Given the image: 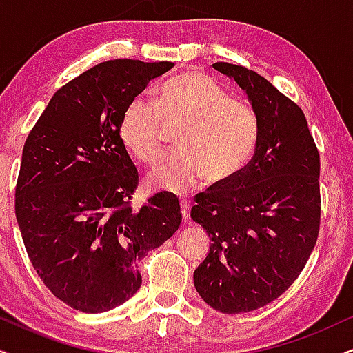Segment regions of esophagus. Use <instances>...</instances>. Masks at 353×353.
I'll use <instances>...</instances> for the list:
<instances>
[{
    "label": "esophagus",
    "mask_w": 353,
    "mask_h": 353,
    "mask_svg": "<svg viewBox=\"0 0 353 353\" xmlns=\"http://www.w3.org/2000/svg\"><path fill=\"white\" fill-rule=\"evenodd\" d=\"M181 213H182V218H184V221L189 220L190 216V202L189 200H181Z\"/></svg>",
    "instance_id": "esophagus-1"
}]
</instances>
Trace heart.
I'll list each match as a JSON object with an SVG mask.
<instances>
[{"mask_svg":"<svg viewBox=\"0 0 353 353\" xmlns=\"http://www.w3.org/2000/svg\"><path fill=\"white\" fill-rule=\"evenodd\" d=\"M163 122L181 125L174 151L163 156L150 172L156 189L174 194L205 181L225 184L252 158L259 138V120L246 102L233 99L215 79L185 71L154 92V104L137 97L125 107L119 135L141 163H153L161 151Z\"/></svg>","mask_w":353,"mask_h":353,"instance_id":"b5f03b06","label":"heart"}]
</instances>
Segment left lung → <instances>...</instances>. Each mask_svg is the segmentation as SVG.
<instances>
[{
	"label": "left lung",
	"mask_w": 353,
	"mask_h": 353,
	"mask_svg": "<svg viewBox=\"0 0 353 353\" xmlns=\"http://www.w3.org/2000/svg\"><path fill=\"white\" fill-rule=\"evenodd\" d=\"M213 68L246 92L259 120L252 159L197 197L192 220L210 251L194 272L202 300L225 314L269 305L296 280L319 233V153L303 110L244 66Z\"/></svg>",
	"instance_id": "1"
}]
</instances>
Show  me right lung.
<instances>
[{
	"label": "right lung",
	"instance_id": "add662e5",
	"mask_svg": "<svg viewBox=\"0 0 353 353\" xmlns=\"http://www.w3.org/2000/svg\"><path fill=\"white\" fill-rule=\"evenodd\" d=\"M171 61L110 60L53 94L22 150L16 218L46 287L83 313L138 292V262L179 228V200L159 192L133 210L138 172L119 135L123 110Z\"/></svg>",
	"mask_w": 353,
	"mask_h": 353
}]
</instances>
